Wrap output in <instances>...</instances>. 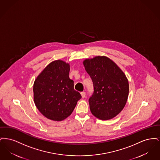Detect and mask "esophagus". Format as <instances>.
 <instances>
[{"label":"esophagus","instance_id":"34e87169","mask_svg":"<svg viewBox=\"0 0 160 160\" xmlns=\"http://www.w3.org/2000/svg\"><path fill=\"white\" fill-rule=\"evenodd\" d=\"M81 95H82V97L84 98V97H85V96H86V93L84 92H81Z\"/></svg>","mask_w":160,"mask_h":160}]
</instances>
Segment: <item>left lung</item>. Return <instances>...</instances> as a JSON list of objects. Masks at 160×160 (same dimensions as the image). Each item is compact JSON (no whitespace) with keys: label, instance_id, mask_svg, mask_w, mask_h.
<instances>
[{"label":"left lung","instance_id":"1","mask_svg":"<svg viewBox=\"0 0 160 160\" xmlns=\"http://www.w3.org/2000/svg\"><path fill=\"white\" fill-rule=\"evenodd\" d=\"M94 92L89 99L92 114L101 120L112 119L121 113L129 93L128 80L117 64L105 56L83 62Z\"/></svg>","mask_w":160,"mask_h":160}]
</instances>
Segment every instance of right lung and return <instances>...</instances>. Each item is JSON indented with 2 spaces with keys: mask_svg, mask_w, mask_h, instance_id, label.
Instances as JSON below:
<instances>
[{
  "mask_svg": "<svg viewBox=\"0 0 160 160\" xmlns=\"http://www.w3.org/2000/svg\"><path fill=\"white\" fill-rule=\"evenodd\" d=\"M70 65L65 61L50 62L36 78L33 100L38 110L47 119L61 121L68 118L81 99L69 77Z\"/></svg>",
  "mask_w": 160,
  "mask_h": 160,
  "instance_id": "add662e5",
  "label": "right lung"
}]
</instances>
